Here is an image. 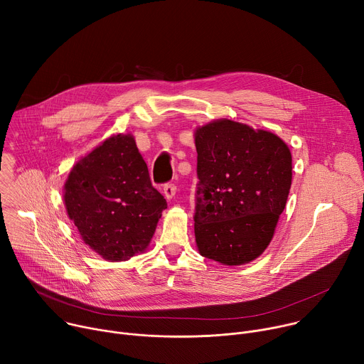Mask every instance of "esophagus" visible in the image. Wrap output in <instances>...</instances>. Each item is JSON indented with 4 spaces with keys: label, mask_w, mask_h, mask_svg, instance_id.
<instances>
[{
    "label": "esophagus",
    "mask_w": 364,
    "mask_h": 364,
    "mask_svg": "<svg viewBox=\"0 0 364 364\" xmlns=\"http://www.w3.org/2000/svg\"><path fill=\"white\" fill-rule=\"evenodd\" d=\"M176 193H177V186H176V184L168 183V184L164 186V196H166L168 200H171V198L176 196Z\"/></svg>",
    "instance_id": "34e87169"
}]
</instances>
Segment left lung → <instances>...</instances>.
Returning <instances> with one entry per match:
<instances>
[{
    "instance_id": "obj_1",
    "label": "left lung",
    "mask_w": 364,
    "mask_h": 364,
    "mask_svg": "<svg viewBox=\"0 0 364 364\" xmlns=\"http://www.w3.org/2000/svg\"><path fill=\"white\" fill-rule=\"evenodd\" d=\"M194 235L201 256L249 264L274 237L292 181L288 145L275 134L218 119L194 132Z\"/></svg>"
}]
</instances>
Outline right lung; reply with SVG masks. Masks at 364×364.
Returning a JSON list of instances; mask_svg holds the SVG:
<instances>
[{"mask_svg": "<svg viewBox=\"0 0 364 364\" xmlns=\"http://www.w3.org/2000/svg\"><path fill=\"white\" fill-rule=\"evenodd\" d=\"M63 200L82 240L109 262L144 252L167 209L131 134L112 135L82 157Z\"/></svg>", "mask_w": 364, "mask_h": 364, "instance_id": "right-lung-1", "label": "right lung"}]
</instances>
